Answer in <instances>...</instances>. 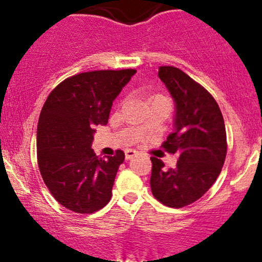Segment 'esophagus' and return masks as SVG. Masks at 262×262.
Masks as SVG:
<instances>
[{
  "label": "esophagus",
  "instance_id": "1",
  "mask_svg": "<svg viewBox=\"0 0 262 262\" xmlns=\"http://www.w3.org/2000/svg\"><path fill=\"white\" fill-rule=\"evenodd\" d=\"M138 155V152L134 149H126L125 150V160H132V158L134 157V156Z\"/></svg>",
  "mask_w": 262,
  "mask_h": 262
}]
</instances>
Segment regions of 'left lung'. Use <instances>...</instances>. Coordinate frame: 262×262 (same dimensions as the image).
<instances>
[{
    "label": "left lung",
    "mask_w": 262,
    "mask_h": 262,
    "mask_svg": "<svg viewBox=\"0 0 262 262\" xmlns=\"http://www.w3.org/2000/svg\"><path fill=\"white\" fill-rule=\"evenodd\" d=\"M175 102L173 132L162 147L178 155L175 168H165L150 157L152 194L162 204L182 208L196 202L212 187L227 155V136L221 109L212 95L181 70L163 66L158 70Z\"/></svg>",
    "instance_id": "left-lung-1"
}]
</instances>
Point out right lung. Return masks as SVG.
<instances>
[{"label": "right lung", "mask_w": 262, "mask_h": 262, "mask_svg": "<svg viewBox=\"0 0 262 262\" xmlns=\"http://www.w3.org/2000/svg\"><path fill=\"white\" fill-rule=\"evenodd\" d=\"M136 70L94 71L72 76L48 96L36 130L41 178L54 199L67 209L90 214L112 198L123 150L97 157L91 144L97 125H106L113 101Z\"/></svg>", "instance_id": "right-lung-1"}]
</instances>
